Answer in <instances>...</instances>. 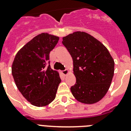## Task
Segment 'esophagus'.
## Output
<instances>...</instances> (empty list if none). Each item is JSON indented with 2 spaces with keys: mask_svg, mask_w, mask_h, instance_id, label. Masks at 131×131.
Masks as SVG:
<instances>
[{
  "mask_svg": "<svg viewBox=\"0 0 131 131\" xmlns=\"http://www.w3.org/2000/svg\"><path fill=\"white\" fill-rule=\"evenodd\" d=\"M68 72H69V71H68V70H67V69H65V70H63V71H62V74H63V75H66L68 73Z\"/></svg>",
  "mask_w": 131,
  "mask_h": 131,
  "instance_id": "esophagus-1",
  "label": "esophagus"
}]
</instances>
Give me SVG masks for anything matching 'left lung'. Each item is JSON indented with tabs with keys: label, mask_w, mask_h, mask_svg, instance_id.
<instances>
[{
	"label": "left lung",
	"mask_w": 131,
	"mask_h": 131,
	"mask_svg": "<svg viewBox=\"0 0 131 131\" xmlns=\"http://www.w3.org/2000/svg\"><path fill=\"white\" fill-rule=\"evenodd\" d=\"M62 44L73 61V96L84 104L100 101L107 93L114 73V61L107 49L91 35L81 31L63 37Z\"/></svg>",
	"instance_id": "8db88e82"
}]
</instances>
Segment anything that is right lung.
Instances as JSON below:
<instances>
[{"label": "right lung", "mask_w": 131, "mask_h": 131, "mask_svg": "<svg viewBox=\"0 0 131 131\" xmlns=\"http://www.w3.org/2000/svg\"><path fill=\"white\" fill-rule=\"evenodd\" d=\"M59 38L48 33L36 36L17 53L12 73L19 92L35 106L48 105L55 99L59 74L50 66V52Z\"/></svg>", "instance_id": "obj_1"}]
</instances>
